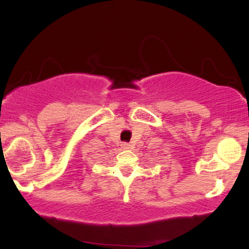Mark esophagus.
<instances>
[{
    "instance_id": "34e87169",
    "label": "esophagus",
    "mask_w": 249,
    "mask_h": 249,
    "mask_svg": "<svg viewBox=\"0 0 249 249\" xmlns=\"http://www.w3.org/2000/svg\"><path fill=\"white\" fill-rule=\"evenodd\" d=\"M121 147L124 148V149H129L131 147V145L130 144H128V142H124V144L121 145Z\"/></svg>"
}]
</instances>
